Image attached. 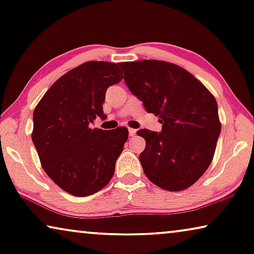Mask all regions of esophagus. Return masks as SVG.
Returning a JSON list of instances; mask_svg holds the SVG:
<instances>
[{
  "instance_id": "esophagus-1",
  "label": "esophagus",
  "mask_w": 254,
  "mask_h": 254,
  "mask_svg": "<svg viewBox=\"0 0 254 254\" xmlns=\"http://www.w3.org/2000/svg\"><path fill=\"white\" fill-rule=\"evenodd\" d=\"M135 133H137V130H135V128H128V134H130V137H133Z\"/></svg>"
}]
</instances>
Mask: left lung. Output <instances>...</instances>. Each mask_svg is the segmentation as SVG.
I'll return each mask as SVG.
<instances>
[{
	"instance_id": "left-lung-1",
	"label": "left lung",
	"mask_w": 254,
	"mask_h": 254,
	"mask_svg": "<svg viewBox=\"0 0 254 254\" xmlns=\"http://www.w3.org/2000/svg\"><path fill=\"white\" fill-rule=\"evenodd\" d=\"M124 81L146 111L160 116L162 131L141 128L139 155L146 177L162 189L194 185L213 160L221 123L217 100L194 75L163 60L120 63Z\"/></svg>"
}]
</instances>
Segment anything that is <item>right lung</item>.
Segmentation results:
<instances>
[{"label":"right lung","mask_w":254,"mask_h":254,"mask_svg":"<svg viewBox=\"0 0 254 254\" xmlns=\"http://www.w3.org/2000/svg\"><path fill=\"white\" fill-rule=\"evenodd\" d=\"M122 78L114 63L86 62L57 79L34 109L32 140L41 165L70 195H92L114 175L127 128L89 126L98 116L105 119L106 91Z\"/></svg>","instance_id":"1"}]
</instances>
